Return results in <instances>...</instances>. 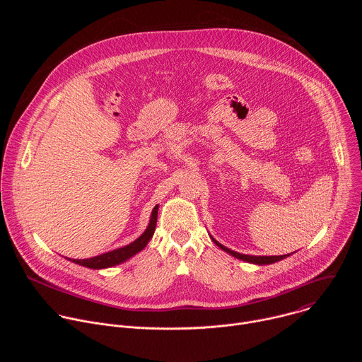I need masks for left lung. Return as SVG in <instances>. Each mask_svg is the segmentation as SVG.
Instances as JSON below:
<instances>
[{"label": "left lung", "instance_id": "obj_1", "mask_svg": "<svg viewBox=\"0 0 362 362\" xmlns=\"http://www.w3.org/2000/svg\"><path fill=\"white\" fill-rule=\"evenodd\" d=\"M236 257H239V259L245 261V262H249V264H255V265H271V264H275L281 259H285L286 256H289L291 253L288 255H281V256H253V255H242V253H233Z\"/></svg>", "mask_w": 362, "mask_h": 362}]
</instances>
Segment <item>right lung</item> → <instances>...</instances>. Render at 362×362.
<instances>
[{
    "mask_svg": "<svg viewBox=\"0 0 362 362\" xmlns=\"http://www.w3.org/2000/svg\"><path fill=\"white\" fill-rule=\"evenodd\" d=\"M156 216H151L150 222L146 228V230L132 243L109 250L106 253H101L93 257H88V259H69L74 264H78L81 267L90 268V269H106V268H112L116 265H120L126 261H129L130 257H133L136 253H139L140 250H143L146 247V245L148 243V240L151 239L153 233H154V228H156Z\"/></svg>",
    "mask_w": 362,
    "mask_h": 362,
    "instance_id": "add662e5",
    "label": "right lung"
}]
</instances>
